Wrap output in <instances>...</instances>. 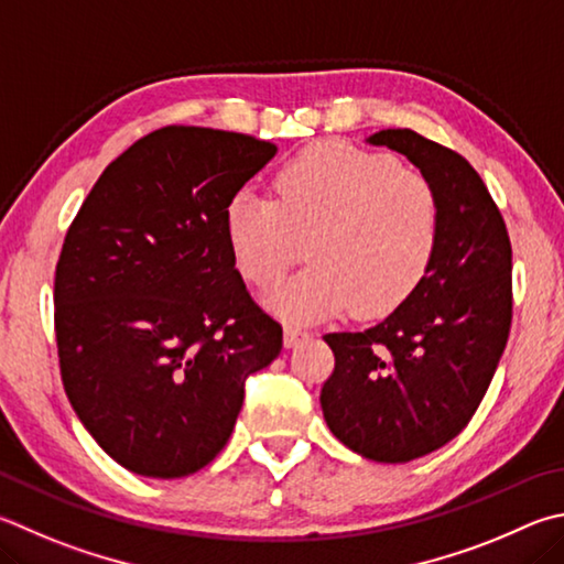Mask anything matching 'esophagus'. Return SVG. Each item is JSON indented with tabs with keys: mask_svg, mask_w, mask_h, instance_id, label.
<instances>
[{
	"mask_svg": "<svg viewBox=\"0 0 564 564\" xmlns=\"http://www.w3.org/2000/svg\"><path fill=\"white\" fill-rule=\"evenodd\" d=\"M311 337V333L308 330H303V327H295V325H285V330H283V345L289 347H299V345H303L305 340H308Z\"/></svg>",
	"mask_w": 564,
	"mask_h": 564,
	"instance_id": "1",
	"label": "esophagus"
}]
</instances>
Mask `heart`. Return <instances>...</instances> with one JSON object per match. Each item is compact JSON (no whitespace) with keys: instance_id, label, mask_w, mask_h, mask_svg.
<instances>
[{"instance_id":"1","label":"heart","mask_w":564,"mask_h":564,"mask_svg":"<svg viewBox=\"0 0 564 564\" xmlns=\"http://www.w3.org/2000/svg\"><path fill=\"white\" fill-rule=\"evenodd\" d=\"M275 202L239 189L224 207L237 269L265 285L299 261L311 265L265 291L263 303L295 323L350 308L384 315L424 281L442 231L434 184L387 152L315 142L273 180Z\"/></svg>"}]
</instances>
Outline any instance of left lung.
Listing matches in <instances>:
<instances>
[{"label": "left lung", "mask_w": 564, "mask_h": 564, "mask_svg": "<svg viewBox=\"0 0 564 564\" xmlns=\"http://www.w3.org/2000/svg\"><path fill=\"white\" fill-rule=\"evenodd\" d=\"M404 155L434 184L442 231L412 295L362 333H327L335 372L321 392L337 442L406 464L460 434L494 380L513 313V251L484 180L458 152L409 128L365 138Z\"/></svg>", "instance_id": "left-lung-1"}]
</instances>
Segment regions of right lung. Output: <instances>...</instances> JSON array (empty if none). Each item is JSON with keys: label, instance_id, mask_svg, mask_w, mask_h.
Returning a JSON list of instances; mask_svg holds the SVG:
<instances>
[{"label": "right lung", "instance_id": "right-lung-1", "mask_svg": "<svg viewBox=\"0 0 564 564\" xmlns=\"http://www.w3.org/2000/svg\"><path fill=\"white\" fill-rule=\"evenodd\" d=\"M275 152L241 132L155 130L110 162L70 224L54 283L61 377L80 424L132 474L207 466L247 377L281 352L224 234L231 194Z\"/></svg>", "mask_w": 564, "mask_h": 564}]
</instances>
